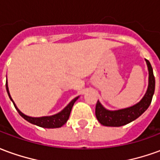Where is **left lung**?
<instances>
[{"mask_svg": "<svg viewBox=\"0 0 160 160\" xmlns=\"http://www.w3.org/2000/svg\"><path fill=\"white\" fill-rule=\"evenodd\" d=\"M148 64V72H149V82L147 92L143 98L138 104L129 108L118 110V111H108L104 109L102 104L98 101L96 104L95 114L98 121L104 126L109 127H120L125 124L131 122L135 120L141 115L148 110L149 105L151 104L152 96L155 90V78L152 72V68L151 63L148 60H146Z\"/></svg>", "mask_w": 160, "mask_h": 160, "instance_id": "left-lung-1", "label": "left lung"}]
</instances>
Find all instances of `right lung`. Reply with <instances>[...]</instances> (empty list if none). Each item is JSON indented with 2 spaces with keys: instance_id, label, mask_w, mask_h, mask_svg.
Here are the masks:
<instances>
[{
  "instance_id": "right-lung-1",
  "label": "right lung",
  "mask_w": 160,
  "mask_h": 160,
  "mask_svg": "<svg viewBox=\"0 0 160 160\" xmlns=\"http://www.w3.org/2000/svg\"><path fill=\"white\" fill-rule=\"evenodd\" d=\"M6 88H7V92H8V94L10 99L12 101V98L9 94L8 91V82H6ZM77 97L75 98H73V100L70 102L69 104L67 105L66 107L63 109L62 111L57 113V114L54 115V116H50V117H42V118H31V117H28V116H26L24 115L21 112L18 110V108L16 107V105L14 104V102L12 101L13 103V105L14 107L16 108L17 111L19 112V114L24 119H26V121H28L29 122L32 124H35L37 126H39V127L42 128H60L62 127V125L66 123L67 121L68 120L70 116V112H71V110L73 108V105L74 104V102L78 99Z\"/></svg>"
}]
</instances>
